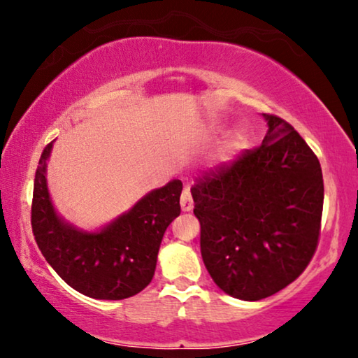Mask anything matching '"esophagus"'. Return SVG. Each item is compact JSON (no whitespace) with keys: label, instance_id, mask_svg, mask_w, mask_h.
<instances>
[{"label":"esophagus","instance_id":"esophagus-1","mask_svg":"<svg viewBox=\"0 0 358 358\" xmlns=\"http://www.w3.org/2000/svg\"><path fill=\"white\" fill-rule=\"evenodd\" d=\"M180 208H182V212H190L194 208L192 195H190V190L187 187L182 190V195H180Z\"/></svg>","mask_w":358,"mask_h":358}]
</instances>
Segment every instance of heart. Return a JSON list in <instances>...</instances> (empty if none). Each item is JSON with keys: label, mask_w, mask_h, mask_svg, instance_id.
Instances as JSON below:
<instances>
[{"label": "heart", "mask_w": 358, "mask_h": 358, "mask_svg": "<svg viewBox=\"0 0 358 358\" xmlns=\"http://www.w3.org/2000/svg\"><path fill=\"white\" fill-rule=\"evenodd\" d=\"M236 148H238V138H236V136H234V138L229 140L228 143L223 146L222 151H220V159H228V156L231 155Z\"/></svg>", "instance_id": "heart-1"}]
</instances>
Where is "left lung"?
Returning <instances> with one entry per match:
<instances>
[{"mask_svg":"<svg viewBox=\"0 0 358 358\" xmlns=\"http://www.w3.org/2000/svg\"><path fill=\"white\" fill-rule=\"evenodd\" d=\"M267 134L190 189L200 251L229 296L257 301L280 292L310 264L321 229L322 171L300 134L262 114Z\"/></svg>","mask_w":358,"mask_h":358,"instance_id":"1","label":"left lung"}]
</instances>
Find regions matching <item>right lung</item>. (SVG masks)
I'll use <instances>...</instances> for the list:
<instances>
[{
  "mask_svg": "<svg viewBox=\"0 0 358 358\" xmlns=\"http://www.w3.org/2000/svg\"><path fill=\"white\" fill-rule=\"evenodd\" d=\"M53 141L42 151L32 199V231L53 271L71 288L96 300H124L155 275L161 239L179 217L182 182L173 179L143 195L106 227L86 231L57 213L47 185Z\"/></svg>",
  "mask_w": 358,
  "mask_h": 358,
  "instance_id": "add662e5",
  "label": "right lung"
}]
</instances>
